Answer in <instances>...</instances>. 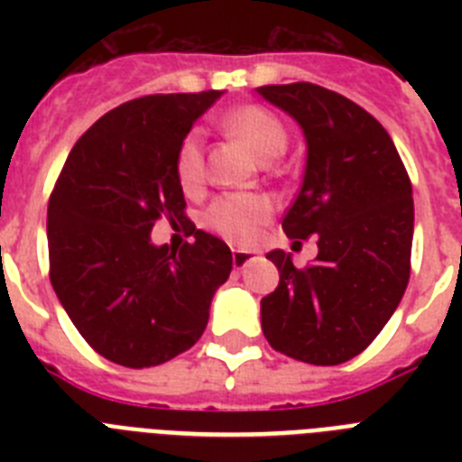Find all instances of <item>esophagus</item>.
I'll return each instance as SVG.
<instances>
[{
	"mask_svg": "<svg viewBox=\"0 0 462 462\" xmlns=\"http://www.w3.org/2000/svg\"><path fill=\"white\" fill-rule=\"evenodd\" d=\"M254 254H256L254 250H234V268H236V271H240V268L247 266V263L254 259Z\"/></svg>",
	"mask_w": 462,
	"mask_h": 462,
	"instance_id": "obj_1",
	"label": "esophagus"
}]
</instances>
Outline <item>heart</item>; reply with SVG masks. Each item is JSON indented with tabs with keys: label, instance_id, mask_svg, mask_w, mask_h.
<instances>
[{
	"label": "heart",
	"instance_id": "obj_1",
	"mask_svg": "<svg viewBox=\"0 0 462 462\" xmlns=\"http://www.w3.org/2000/svg\"><path fill=\"white\" fill-rule=\"evenodd\" d=\"M224 126L234 134L259 162L268 164L287 148V132L273 113L259 106H243L224 117ZM178 178L185 187H194L203 173V136L191 129L178 148ZM271 215V203L254 194L222 196L206 215L208 226L231 243H250L259 226Z\"/></svg>",
	"mask_w": 462,
	"mask_h": 462
}]
</instances>
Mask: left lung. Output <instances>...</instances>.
<instances>
[{"label": "left lung", "mask_w": 462, "mask_h": 462, "mask_svg": "<svg viewBox=\"0 0 462 462\" xmlns=\"http://www.w3.org/2000/svg\"><path fill=\"white\" fill-rule=\"evenodd\" d=\"M256 92L303 132V182L282 228L289 238L317 236L319 247L308 268L284 250L268 252L280 284L261 298V328L277 352L337 365L379 336L405 293L411 182L386 129L342 94L312 83Z\"/></svg>", "instance_id": "obj_1"}]
</instances>
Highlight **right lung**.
<instances>
[{
	"instance_id": "add662e5",
	"label": "right lung",
	"mask_w": 462,
	"mask_h": 462,
	"mask_svg": "<svg viewBox=\"0 0 462 462\" xmlns=\"http://www.w3.org/2000/svg\"><path fill=\"white\" fill-rule=\"evenodd\" d=\"M222 94H154L117 106L79 138L52 189V289L88 345L125 368L189 349L234 268L228 245L201 228L180 252L150 236L162 215L187 219L178 148Z\"/></svg>"
}]
</instances>
